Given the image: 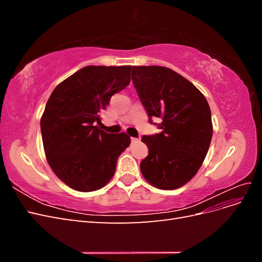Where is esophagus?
<instances>
[{
	"label": "esophagus",
	"mask_w": 262,
	"mask_h": 262,
	"mask_svg": "<svg viewBox=\"0 0 262 262\" xmlns=\"http://www.w3.org/2000/svg\"><path fill=\"white\" fill-rule=\"evenodd\" d=\"M140 141L138 138H131V142H138Z\"/></svg>",
	"instance_id": "esophagus-1"
}]
</instances>
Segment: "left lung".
Returning a JSON list of instances; mask_svg holds the SVG:
<instances>
[{
    "label": "left lung",
    "mask_w": 262,
    "mask_h": 262,
    "mask_svg": "<svg viewBox=\"0 0 262 262\" xmlns=\"http://www.w3.org/2000/svg\"><path fill=\"white\" fill-rule=\"evenodd\" d=\"M132 83L148 120L161 133L143 136L148 155L142 175L163 190L177 189L199 170L211 143L213 126L207 99L184 76L168 68L132 67ZM161 118V124L152 119Z\"/></svg>",
    "instance_id": "1"
}]
</instances>
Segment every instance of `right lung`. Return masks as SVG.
Returning <instances> with one entry per match:
<instances>
[{
    "label": "right lung",
    "instance_id": "right-lung-1",
    "mask_svg": "<svg viewBox=\"0 0 262 262\" xmlns=\"http://www.w3.org/2000/svg\"><path fill=\"white\" fill-rule=\"evenodd\" d=\"M130 66H89L55 87L40 120L51 169L66 185L90 192L113 178L118 157L130 145L124 132L100 130V113L130 83Z\"/></svg>",
    "mask_w": 262,
    "mask_h": 262
}]
</instances>
